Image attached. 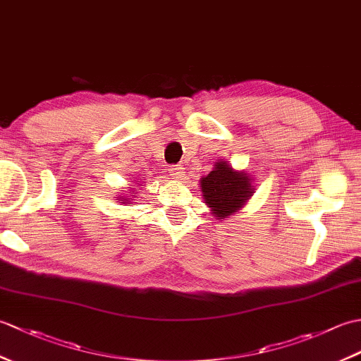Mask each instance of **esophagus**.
I'll list each match as a JSON object with an SVG mask.
<instances>
[{"mask_svg": "<svg viewBox=\"0 0 361 361\" xmlns=\"http://www.w3.org/2000/svg\"><path fill=\"white\" fill-rule=\"evenodd\" d=\"M169 173H171L173 178H176V180H185L186 178V172L181 166H172L171 169H169Z\"/></svg>", "mask_w": 361, "mask_h": 361, "instance_id": "34e87169", "label": "esophagus"}]
</instances>
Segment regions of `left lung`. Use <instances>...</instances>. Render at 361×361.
Masks as SVG:
<instances>
[{
	"label": "left lung",
	"instance_id": "8db88e82",
	"mask_svg": "<svg viewBox=\"0 0 361 361\" xmlns=\"http://www.w3.org/2000/svg\"><path fill=\"white\" fill-rule=\"evenodd\" d=\"M217 167L202 180L204 203L217 219H226L251 197V183L247 173L233 171L226 163Z\"/></svg>",
	"mask_w": 361,
	"mask_h": 361
}]
</instances>
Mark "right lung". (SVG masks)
I'll use <instances>...</instances> for the list:
<instances>
[{
	"label": "right lung",
	"instance_id": "add662e5",
	"mask_svg": "<svg viewBox=\"0 0 361 361\" xmlns=\"http://www.w3.org/2000/svg\"><path fill=\"white\" fill-rule=\"evenodd\" d=\"M133 194V190H130V192H128V195H132ZM124 200H126V203H128L130 200H132V198H124Z\"/></svg>",
	"mask_w": 361,
	"mask_h": 361
}]
</instances>
